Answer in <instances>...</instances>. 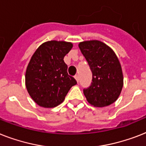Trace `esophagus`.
Instances as JSON below:
<instances>
[{
  "label": "esophagus",
  "mask_w": 146,
  "mask_h": 146,
  "mask_svg": "<svg viewBox=\"0 0 146 146\" xmlns=\"http://www.w3.org/2000/svg\"><path fill=\"white\" fill-rule=\"evenodd\" d=\"M75 79H76V81H77V82H79V75H76L75 76Z\"/></svg>",
  "instance_id": "esophagus-1"
}]
</instances>
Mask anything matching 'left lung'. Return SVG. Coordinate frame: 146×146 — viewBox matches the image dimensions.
Wrapping results in <instances>:
<instances>
[{
	"label": "left lung",
	"instance_id": "obj_1",
	"mask_svg": "<svg viewBox=\"0 0 146 146\" xmlns=\"http://www.w3.org/2000/svg\"><path fill=\"white\" fill-rule=\"evenodd\" d=\"M79 47L92 72V85L83 91L86 100L95 107L110 106L117 100L124 85L118 57L100 40L83 41Z\"/></svg>",
	"mask_w": 146,
	"mask_h": 146
}]
</instances>
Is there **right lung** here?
Instances as JSON below:
<instances>
[{
    "instance_id": "1",
    "label": "right lung",
    "mask_w": 146,
    "mask_h": 146,
    "mask_svg": "<svg viewBox=\"0 0 146 146\" xmlns=\"http://www.w3.org/2000/svg\"><path fill=\"white\" fill-rule=\"evenodd\" d=\"M73 43L50 40L43 42L32 55L25 72V86L35 103L44 108L58 106L76 79L67 73L64 58Z\"/></svg>"
}]
</instances>
